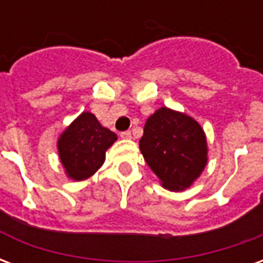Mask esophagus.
<instances>
[{
	"label": "esophagus",
	"mask_w": 263,
	"mask_h": 263,
	"mask_svg": "<svg viewBox=\"0 0 263 263\" xmlns=\"http://www.w3.org/2000/svg\"><path fill=\"white\" fill-rule=\"evenodd\" d=\"M120 137L122 138V139H131L132 134H131V131H124V132H121Z\"/></svg>",
	"instance_id": "34e87169"
}]
</instances>
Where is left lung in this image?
<instances>
[{
    "mask_svg": "<svg viewBox=\"0 0 263 263\" xmlns=\"http://www.w3.org/2000/svg\"><path fill=\"white\" fill-rule=\"evenodd\" d=\"M139 149L148 166L172 192L190 187L207 165V139L192 117L167 107L146 120Z\"/></svg>",
    "mask_w": 263,
    "mask_h": 263,
    "instance_id": "left-lung-1",
    "label": "left lung"
}]
</instances>
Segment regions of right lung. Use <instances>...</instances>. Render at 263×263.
Segmentation results:
<instances>
[{
    "label": "right lung",
    "mask_w": 263,
    "mask_h": 263,
    "mask_svg": "<svg viewBox=\"0 0 263 263\" xmlns=\"http://www.w3.org/2000/svg\"><path fill=\"white\" fill-rule=\"evenodd\" d=\"M117 135L103 126L96 115L81 112L59 137L58 151L66 175L76 182L86 180L103 166L107 149Z\"/></svg>",
    "instance_id": "add662e5"
}]
</instances>
